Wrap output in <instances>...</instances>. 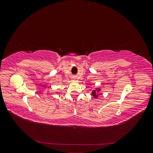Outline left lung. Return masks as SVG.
<instances>
[{"mask_svg": "<svg viewBox=\"0 0 153 153\" xmlns=\"http://www.w3.org/2000/svg\"><path fill=\"white\" fill-rule=\"evenodd\" d=\"M100 91H101L100 88H96V89H95V90H93V91H92V96H93V97H94V98H98V95L100 94H98V92H100Z\"/></svg>", "mask_w": 153, "mask_h": 153, "instance_id": "obj_1", "label": "left lung"}]
</instances>
